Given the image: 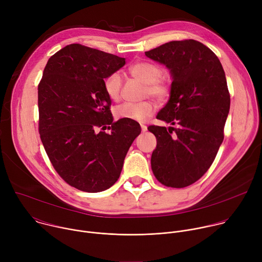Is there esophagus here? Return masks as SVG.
Here are the masks:
<instances>
[{"instance_id":"1","label":"esophagus","mask_w":262,"mask_h":262,"mask_svg":"<svg viewBox=\"0 0 262 262\" xmlns=\"http://www.w3.org/2000/svg\"><path fill=\"white\" fill-rule=\"evenodd\" d=\"M141 128H142V132H146L147 130V126L145 124H141Z\"/></svg>"}]
</instances>
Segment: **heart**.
Instances as JSON below:
<instances>
[{
  "label": "heart",
  "instance_id": "obj_1",
  "mask_svg": "<svg viewBox=\"0 0 262 262\" xmlns=\"http://www.w3.org/2000/svg\"><path fill=\"white\" fill-rule=\"evenodd\" d=\"M128 73L133 78L145 84L144 96H151L159 102L165 101L170 94V85L163 78V68L152 62L139 61L132 64ZM103 89L107 97L113 101H119L122 91V80L117 72L111 73L103 81ZM155 104L150 100L142 102L122 103L115 107L114 113L118 119H128L133 121H144L150 117L155 112Z\"/></svg>",
  "mask_w": 262,
  "mask_h": 262
}]
</instances>
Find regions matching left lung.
Wrapping results in <instances>:
<instances>
[{
    "mask_svg": "<svg viewBox=\"0 0 262 262\" xmlns=\"http://www.w3.org/2000/svg\"><path fill=\"white\" fill-rule=\"evenodd\" d=\"M145 55L173 77L170 99L157 118L175 127L148 126L157 138L151 169L162 184L185 188L210 168L224 140L230 107L225 72L215 54L194 39L170 41Z\"/></svg>",
    "mask_w": 262,
    "mask_h": 262,
    "instance_id": "1",
    "label": "left lung"
}]
</instances>
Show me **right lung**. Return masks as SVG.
Masks as SVG:
<instances>
[{
	"label": "right lung",
	"instance_id": "1",
	"mask_svg": "<svg viewBox=\"0 0 262 262\" xmlns=\"http://www.w3.org/2000/svg\"><path fill=\"white\" fill-rule=\"evenodd\" d=\"M124 64V58L73 43L54 54L43 70L38 85L40 139L56 172L80 191L111 188L141 133L137 121H113L103 89L104 79Z\"/></svg>",
	"mask_w": 262,
	"mask_h": 262
}]
</instances>
